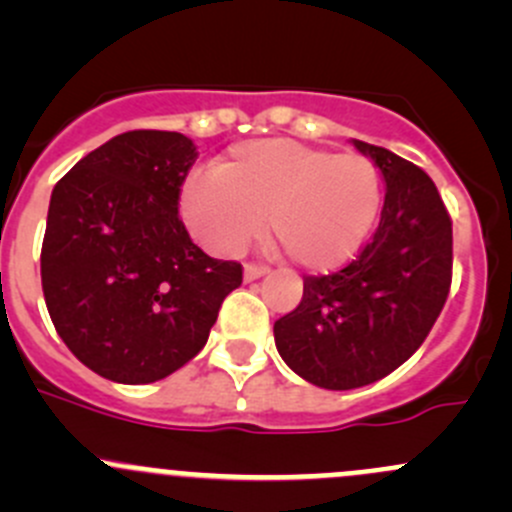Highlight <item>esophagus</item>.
Wrapping results in <instances>:
<instances>
[{
    "label": "esophagus",
    "instance_id": "34e87169",
    "mask_svg": "<svg viewBox=\"0 0 512 512\" xmlns=\"http://www.w3.org/2000/svg\"><path fill=\"white\" fill-rule=\"evenodd\" d=\"M267 272V267H260V265H245V282H252V280H260L262 275Z\"/></svg>",
    "mask_w": 512,
    "mask_h": 512
}]
</instances>
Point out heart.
<instances>
[{
    "label": "heart",
    "mask_w": 512,
    "mask_h": 512,
    "mask_svg": "<svg viewBox=\"0 0 512 512\" xmlns=\"http://www.w3.org/2000/svg\"><path fill=\"white\" fill-rule=\"evenodd\" d=\"M384 185L374 160L289 138L232 146L213 175L180 190V215L215 255H237L265 218L267 235L307 272H332L361 250L379 218Z\"/></svg>",
    "instance_id": "obj_1"
}]
</instances>
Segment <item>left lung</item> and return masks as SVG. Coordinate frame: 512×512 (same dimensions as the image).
Returning a JSON list of instances; mask_svg holds the SVG:
<instances>
[{"label": "left lung", "mask_w": 512, "mask_h": 512, "mask_svg": "<svg viewBox=\"0 0 512 512\" xmlns=\"http://www.w3.org/2000/svg\"><path fill=\"white\" fill-rule=\"evenodd\" d=\"M386 183L374 237L334 275L304 277L302 302L275 322L294 374L332 391L384 379L436 324L453 267V227L433 180L386 148L354 141Z\"/></svg>", "instance_id": "obj_1"}]
</instances>
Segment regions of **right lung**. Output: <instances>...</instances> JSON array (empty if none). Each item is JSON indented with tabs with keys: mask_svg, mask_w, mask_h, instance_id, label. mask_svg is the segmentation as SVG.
Masks as SVG:
<instances>
[{
	"mask_svg": "<svg viewBox=\"0 0 512 512\" xmlns=\"http://www.w3.org/2000/svg\"><path fill=\"white\" fill-rule=\"evenodd\" d=\"M198 151L175 131H128L54 185L41 287L56 332L103 379L151 384L208 342L240 262L205 255L178 218Z\"/></svg>",
	"mask_w": 512,
	"mask_h": 512,
	"instance_id": "obj_1",
	"label": "right lung"
}]
</instances>
